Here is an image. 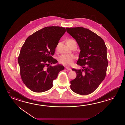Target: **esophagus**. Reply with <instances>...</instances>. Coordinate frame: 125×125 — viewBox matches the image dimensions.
<instances>
[{"mask_svg": "<svg viewBox=\"0 0 125 125\" xmlns=\"http://www.w3.org/2000/svg\"><path fill=\"white\" fill-rule=\"evenodd\" d=\"M66 70H68V71H71V69L70 68H69V67H66Z\"/></svg>", "mask_w": 125, "mask_h": 125, "instance_id": "34e87169", "label": "esophagus"}]
</instances>
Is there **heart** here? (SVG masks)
<instances>
[{
    "label": "heart",
    "instance_id": "b5f03b06",
    "mask_svg": "<svg viewBox=\"0 0 125 125\" xmlns=\"http://www.w3.org/2000/svg\"><path fill=\"white\" fill-rule=\"evenodd\" d=\"M72 40L69 39L67 41ZM73 57L72 55H62L59 57V61L60 63L66 66L71 65L73 63Z\"/></svg>",
    "mask_w": 125,
    "mask_h": 125
}]
</instances>
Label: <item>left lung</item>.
<instances>
[{
  "instance_id": "1",
  "label": "left lung",
  "mask_w": 125,
  "mask_h": 125,
  "mask_svg": "<svg viewBox=\"0 0 125 125\" xmlns=\"http://www.w3.org/2000/svg\"><path fill=\"white\" fill-rule=\"evenodd\" d=\"M66 29L79 47L77 64L83 67L72 69L77 76L71 81L70 87L74 93L87 95L95 91L105 78L108 65L106 47L104 40L90 30L82 27Z\"/></svg>"
}]
</instances>
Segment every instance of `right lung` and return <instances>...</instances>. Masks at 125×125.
I'll return each mask as SVG.
<instances>
[{"label":"right lung","instance_id":"add662e5","mask_svg":"<svg viewBox=\"0 0 125 125\" xmlns=\"http://www.w3.org/2000/svg\"><path fill=\"white\" fill-rule=\"evenodd\" d=\"M65 27H47L31 35L26 40L20 50L18 62L23 83L34 92L48 91L53 86V80L64 68L56 64L52 56L59 40L66 32Z\"/></svg>","mask_w":125,"mask_h":125}]
</instances>
